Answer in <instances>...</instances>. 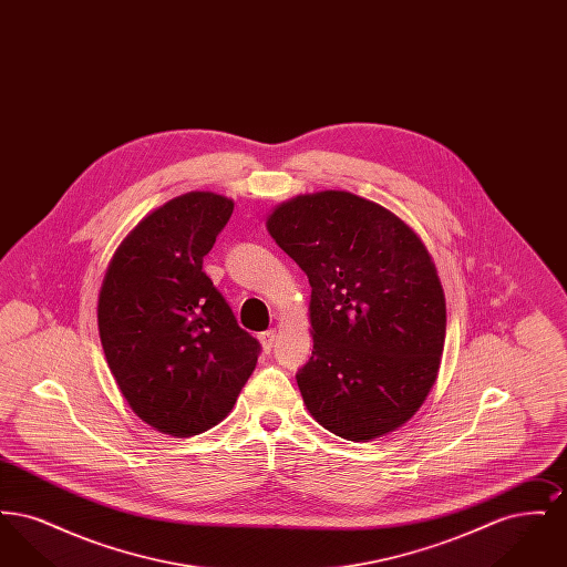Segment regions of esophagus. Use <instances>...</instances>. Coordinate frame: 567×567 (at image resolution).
Wrapping results in <instances>:
<instances>
[{
  "label": "esophagus",
  "instance_id": "obj_1",
  "mask_svg": "<svg viewBox=\"0 0 567 567\" xmlns=\"http://www.w3.org/2000/svg\"><path fill=\"white\" fill-rule=\"evenodd\" d=\"M259 340H261L264 351L270 352L271 349H274V342H276V331H274V329H268V331L259 333Z\"/></svg>",
  "mask_w": 567,
  "mask_h": 567
}]
</instances>
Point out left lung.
Segmentation results:
<instances>
[{
	"instance_id": "1",
	"label": "left lung",
	"mask_w": 567,
	"mask_h": 567,
	"mask_svg": "<svg viewBox=\"0 0 567 567\" xmlns=\"http://www.w3.org/2000/svg\"><path fill=\"white\" fill-rule=\"evenodd\" d=\"M312 287V357L297 372L310 414L344 440L393 432L423 405L446 336L444 291L421 238L347 190L299 195L268 218Z\"/></svg>"
}]
</instances>
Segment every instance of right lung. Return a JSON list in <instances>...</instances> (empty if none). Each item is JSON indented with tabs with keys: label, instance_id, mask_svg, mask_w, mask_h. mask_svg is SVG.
<instances>
[{
	"label": "right lung",
	"instance_id": "1",
	"mask_svg": "<svg viewBox=\"0 0 567 567\" xmlns=\"http://www.w3.org/2000/svg\"><path fill=\"white\" fill-rule=\"evenodd\" d=\"M231 213L204 190L167 202L118 246L100 291L110 372L135 414L169 435L220 423L261 352L202 270Z\"/></svg>",
	"mask_w": 567,
	"mask_h": 567
}]
</instances>
